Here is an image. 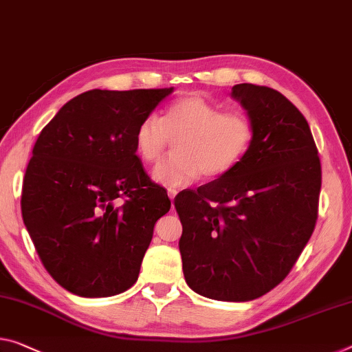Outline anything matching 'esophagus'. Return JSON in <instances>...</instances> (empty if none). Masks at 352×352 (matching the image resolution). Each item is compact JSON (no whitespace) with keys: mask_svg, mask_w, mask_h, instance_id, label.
Wrapping results in <instances>:
<instances>
[{"mask_svg":"<svg viewBox=\"0 0 352 352\" xmlns=\"http://www.w3.org/2000/svg\"><path fill=\"white\" fill-rule=\"evenodd\" d=\"M176 195H177L176 188H175V187H170V188H168V197H170V199H175Z\"/></svg>","mask_w":352,"mask_h":352,"instance_id":"34e87169","label":"esophagus"}]
</instances>
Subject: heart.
I'll return each instance as SVG.
<instances>
[{"label":"heart","instance_id":"obj_1","mask_svg":"<svg viewBox=\"0 0 352 352\" xmlns=\"http://www.w3.org/2000/svg\"><path fill=\"white\" fill-rule=\"evenodd\" d=\"M255 127L244 111H223L201 96L176 99L164 116L149 115L135 131V151L144 162L162 157L170 138L175 140L171 157L155 166L153 179L164 186H188L204 175L217 179L230 173L252 148Z\"/></svg>","mask_w":352,"mask_h":352}]
</instances>
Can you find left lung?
<instances>
[{
  "label": "left lung",
  "mask_w": 352,
  "mask_h": 352,
  "mask_svg": "<svg viewBox=\"0 0 352 352\" xmlns=\"http://www.w3.org/2000/svg\"><path fill=\"white\" fill-rule=\"evenodd\" d=\"M231 96L255 127L252 148L230 173L175 206L187 285L215 300L245 302L278 283L315 230L321 162L304 115L267 86L241 83Z\"/></svg>",
  "instance_id": "obj_1"
}]
</instances>
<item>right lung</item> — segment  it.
<instances>
[{"label": "right lung", "mask_w": 352, "mask_h": 352, "mask_svg": "<svg viewBox=\"0 0 352 352\" xmlns=\"http://www.w3.org/2000/svg\"><path fill=\"white\" fill-rule=\"evenodd\" d=\"M173 88L91 89L42 129L21 190V215L42 264L82 297L137 282L154 225L171 208L135 151V131Z\"/></svg>", "instance_id": "right-lung-1"}]
</instances>
